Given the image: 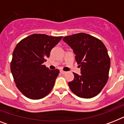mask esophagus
<instances>
[{
    "instance_id": "1",
    "label": "esophagus",
    "mask_w": 124,
    "mask_h": 124,
    "mask_svg": "<svg viewBox=\"0 0 124 124\" xmlns=\"http://www.w3.org/2000/svg\"><path fill=\"white\" fill-rule=\"evenodd\" d=\"M60 73L61 74H62V75H64V74H66V71H62V70H61V71H60Z\"/></svg>"
}]
</instances>
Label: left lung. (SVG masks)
Returning a JSON list of instances; mask_svg holds the SVG:
<instances>
[{
  "label": "left lung",
  "instance_id": "8db88e82",
  "mask_svg": "<svg viewBox=\"0 0 124 124\" xmlns=\"http://www.w3.org/2000/svg\"><path fill=\"white\" fill-rule=\"evenodd\" d=\"M73 50L80 73H73L74 79L68 83L74 94L83 98L96 96L108 82L110 58L101 40L84 33L74 34L63 38Z\"/></svg>",
  "mask_w": 124,
  "mask_h": 124
}]
</instances>
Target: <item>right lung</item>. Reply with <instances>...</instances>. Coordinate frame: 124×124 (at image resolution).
<instances>
[{
    "label": "right lung",
    "instance_id": "1",
    "mask_svg": "<svg viewBox=\"0 0 124 124\" xmlns=\"http://www.w3.org/2000/svg\"><path fill=\"white\" fill-rule=\"evenodd\" d=\"M62 37L33 34L22 40L13 53L11 71L17 88L24 96L40 99L51 92L59 70H50L44 62Z\"/></svg>",
    "mask_w": 124,
    "mask_h": 124
}]
</instances>
